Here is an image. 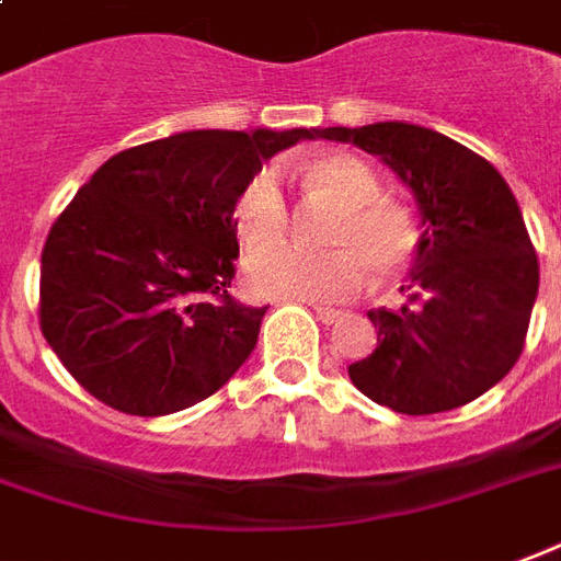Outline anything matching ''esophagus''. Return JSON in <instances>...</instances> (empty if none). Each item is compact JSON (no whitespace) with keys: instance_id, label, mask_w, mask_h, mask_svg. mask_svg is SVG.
Wrapping results in <instances>:
<instances>
[{"instance_id":"34e87169","label":"esophagus","mask_w":561,"mask_h":561,"mask_svg":"<svg viewBox=\"0 0 561 561\" xmlns=\"http://www.w3.org/2000/svg\"><path fill=\"white\" fill-rule=\"evenodd\" d=\"M313 308V313L320 317L325 325H334L337 320H343V310H334V308H322V305H310Z\"/></svg>"}]
</instances>
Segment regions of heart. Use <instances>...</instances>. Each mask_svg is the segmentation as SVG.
<instances>
[{
    "label": "heart",
    "instance_id": "obj_1",
    "mask_svg": "<svg viewBox=\"0 0 561 561\" xmlns=\"http://www.w3.org/2000/svg\"><path fill=\"white\" fill-rule=\"evenodd\" d=\"M305 179L341 203L329 227L331 251H305L296 244H265L284 236L289 206L280 170L265 163L248 175L236 199V224L248 248L265 244L248 256V286L253 296L296 301H343L365 284L367 268L376 277L400 275L415 248L410 218L382 199L379 179L355 154H322L305 163Z\"/></svg>",
    "mask_w": 561,
    "mask_h": 561
}]
</instances>
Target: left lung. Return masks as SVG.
Returning <instances> with one entry per match:
<instances>
[{
    "label": "left lung",
    "instance_id": "1",
    "mask_svg": "<svg viewBox=\"0 0 561 561\" xmlns=\"http://www.w3.org/2000/svg\"><path fill=\"white\" fill-rule=\"evenodd\" d=\"M353 142L410 187L421 215L400 310H370L376 350L353 386L403 412L433 415L481 398L517 365L538 298V256L508 182L490 161L410 122L320 128Z\"/></svg>",
    "mask_w": 561,
    "mask_h": 561
}]
</instances>
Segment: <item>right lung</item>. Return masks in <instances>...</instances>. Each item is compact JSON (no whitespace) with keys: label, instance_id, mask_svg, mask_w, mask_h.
<instances>
[{"label":"right lung","instance_id":"right-lung-1","mask_svg":"<svg viewBox=\"0 0 561 561\" xmlns=\"http://www.w3.org/2000/svg\"><path fill=\"white\" fill-rule=\"evenodd\" d=\"M317 137L185 130L118 151L77 191L41 253V331L92 398L154 419L230 382L268 310L227 293L236 199L263 161Z\"/></svg>","mask_w":561,"mask_h":561}]
</instances>
